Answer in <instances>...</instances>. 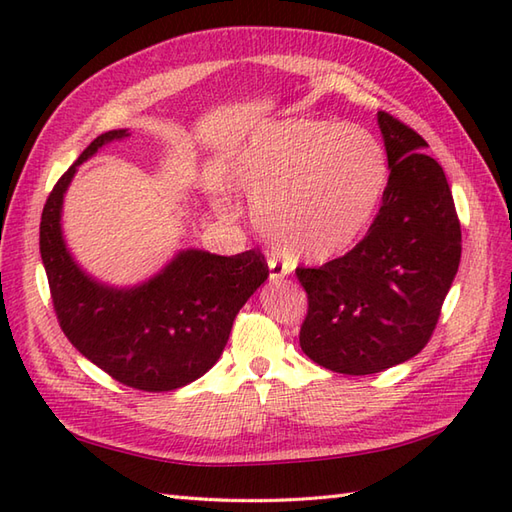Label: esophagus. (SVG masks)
Here are the masks:
<instances>
[{"label": "esophagus", "instance_id": "1", "mask_svg": "<svg viewBox=\"0 0 512 512\" xmlns=\"http://www.w3.org/2000/svg\"><path fill=\"white\" fill-rule=\"evenodd\" d=\"M268 270H270V281H279L290 275V266L286 262H281L277 257H270L268 259Z\"/></svg>", "mask_w": 512, "mask_h": 512}]
</instances>
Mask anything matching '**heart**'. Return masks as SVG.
I'll list each match as a JSON object with an SVG mask.
<instances>
[{
  "instance_id": "obj_1",
  "label": "heart",
  "mask_w": 512,
  "mask_h": 512,
  "mask_svg": "<svg viewBox=\"0 0 512 512\" xmlns=\"http://www.w3.org/2000/svg\"><path fill=\"white\" fill-rule=\"evenodd\" d=\"M224 178L253 200V222L279 250L321 262L363 235L385 187V151L358 125L284 121L228 151ZM215 209L231 211L226 191Z\"/></svg>"
}]
</instances>
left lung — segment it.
Masks as SVG:
<instances>
[{"instance_id": "8db88e82", "label": "left lung", "mask_w": 512, "mask_h": 512, "mask_svg": "<svg viewBox=\"0 0 512 512\" xmlns=\"http://www.w3.org/2000/svg\"><path fill=\"white\" fill-rule=\"evenodd\" d=\"M389 180L367 235L321 268H297L308 292L301 350L339 374L383 372L429 343L462 255V231L427 140L378 112Z\"/></svg>"}]
</instances>
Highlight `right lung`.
<instances>
[{
  "label": "right lung",
  "instance_id": "1",
  "mask_svg": "<svg viewBox=\"0 0 512 512\" xmlns=\"http://www.w3.org/2000/svg\"><path fill=\"white\" fill-rule=\"evenodd\" d=\"M125 136L127 129H112L94 138L54 184L41 213V262L59 325L76 350L127 387L171 391L217 363L239 308L268 279V264L259 250L222 257L187 248L134 288L83 273L63 242V195L81 162Z\"/></svg>",
  "mask_w": 512,
  "mask_h": 512
}]
</instances>
